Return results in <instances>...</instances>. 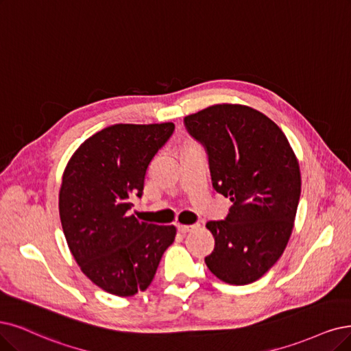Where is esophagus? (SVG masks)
<instances>
[{
  "instance_id": "obj_1",
  "label": "esophagus",
  "mask_w": 351,
  "mask_h": 351,
  "mask_svg": "<svg viewBox=\"0 0 351 351\" xmlns=\"http://www.w3.org/2000/svg\"><path fill=\"white\" fill-rule=\"evenodd\" d=\"M199 227V224H192V226H178V231L182 232V234H185V232H189V231H193L197 230Z\"/></svg>"
}]
</instances>
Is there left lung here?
<instances>
[{
	"label": "left lung",
	"instance_id": "obj_1",
	"mask_svg": "<svg viewBox=\"0 0 351 351\" xmlns=\"http://www.w3.org/2000/svg\"><path fill=\"white\" fill-rule=\"evenodd\" d=\"M208 156L214 189L232 205L208 221L215 247L205 263L230 285H247L274 266L293 228L301 172L287 136L269 117L218 104L184 119Z\"/></svg>",
	"mask_w": 351,
	"mask_h": 351
}]
</instances>
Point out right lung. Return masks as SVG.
I'll list each match as a JSON object with an SVG mask.
<instances>
[{"mask_svg": "<svg viewBox=\"0 0 351 351\" xmlns=\"http://www.w3.org/2000/svg\"><path fill=\"white\" fill-rule=\"evenodd\" d=\"M175 132L173 123L115 124L80 146L63 172L59 214L69 250L97 287L133 296L152 283L173 226L130 214L141 198L150 162Z\"/></svg>", "mask_w": 351, "mask_h": 351, "instance_id": "1", "label": "right lung"}]
</instances>
